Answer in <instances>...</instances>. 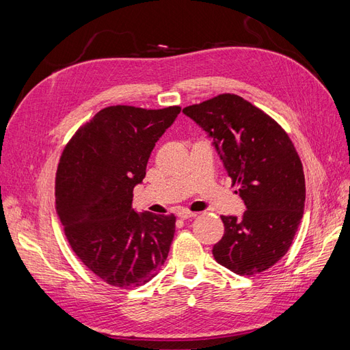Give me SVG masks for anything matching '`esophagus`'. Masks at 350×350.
<instances>
[{"label": "esophagus", "instance_id": "obj_1", "mask_svg": "<svg viewBox=\"0 0 350 350\" xmlns=\"http://www.w3.org/2000/svg\"><path fill=\"white\" fill-rule=\"evenodd\" d=\"M197 216V213H194V211H188V210H181V211H178V217L179 219H183V220H185V219H191V217H196Z\"/></svg>", "mask_w": 350, "mask_h": 350}]
</instances>
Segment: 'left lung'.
I'll return each mask as SVG.
<instances>
[{
    "instance_id": "left-lung-1",
    "label": "left lung",
    "mask_w": 350,
    "mask_h": 350,
    "mask_svg": "<svg viewBox=\"0 0 350 350\" xmlns=\"http://www.w3.org/2000/svg\"><path fill=\"white\" fill-rule=\"evenodd\" d=\"M183 112L211 139L247 210L220 216L225 234L215 260L239 276L274 266L292 245L305 206L302 162L289 135L271 116L234 93Z\"/></svg>"
}]
</instances>
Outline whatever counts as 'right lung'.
<instances>
[{
  "instance_id": "add662e5",
  "label": "right lung",
  "mask_w": 350,
  "mask_h": 350,
  "mask_svg": "<svg viewBox=\"0 0 350 350\" xmlns=\"http://www.w3.org/2000/svg\"><path fill=\"white\" fill-rule=\"evenodd\" d=\"M179 112L108 107L80 126L61 154L55 203L67 241L84 266L116 288L152 280L167 258L175 216L139 215L133 189Z\"/></svg>"
}]
</instances>
